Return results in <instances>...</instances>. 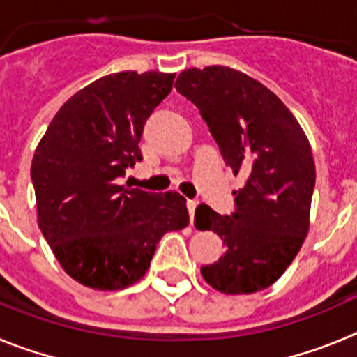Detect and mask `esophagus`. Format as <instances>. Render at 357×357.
Returning <instances> with one entry per match:
<instances>
[{"label":"esophagus","instance_id":"34e87169","mask_svg":"<svg viewBox=\"0 0 357 357\" xmlns=\"http://www.w3.org/2000/svg\"><path fill=\"white\" fill-rule=\"evenodd\" d=\"M188 211H189V218H191V222H193V218H195V209H197L198 206V202L197 200H188Z\"/></svg>","mask_w":357,"mask_h":357}]
</instances>
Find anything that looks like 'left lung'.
Instances as JSON below:
<instances>
[{
	"label": "left lung",
	"instance_id": "obj_1",
	"mask_svg": "<svg viewBox=\"0 0 357 357\" xmlns=\"http://www.w3.org/2000/svg\"><path fill=\"white\" fill-rule=\"evenodd\" d=\"M175 87L198 107L227 166L245 176L232 216L197 207L195 225L216 232L227 247L216 263L202 266V277L225 295L263 291L307 236L317 178L311 144L279 96L238 69H184Z\"/></svg>",
	"mask_w": 357,
	"mask_h": 357
}]
</instances>
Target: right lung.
Segmentation results:
<instances>
[{"label": "right lung", "mask_w": 357, "mask_h": 357, "mask_svg": "<svg viewBox=\"0 0 357 357\" xmlns=\"http://www.w3.org/2000/svg\"><path fill=\"white\" fill-rule=\"evenodd\" d=\"M175 73L121 71L73 94L53 116L31 159L37 222L56 261L87 288L116 291L150 268L157 243L189 225L185 198L119 185L143 160L148 116Z\"/></svg>", "instance_id": "obj_1"}]
</instances>
